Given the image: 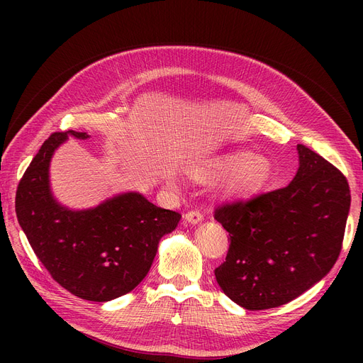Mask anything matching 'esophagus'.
<instances>
[{"label":"esophagus","instance_id":"obj_1","mask_svg":"<svg viewBox=\"0 0 363 363\" xmlns=\"http://www.w3.org/2000/svg\"><path fill=\"white\" fill-rule=\"evenodd\" d=\"M184 221L191 224V225H196L200 224L203 221V213L199 212V211H192V212H188L184 216Z\"/></svg>","mask_w":363,"mask_h":363}]
</instances>
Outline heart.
<instances>
[{
  "label": "heart",
  "mask_w": 363,
  "mask_h": 363,
  "mask_svg": "<svg viewBox=\"0 0 363 363\" xmlns=\"http://www.w3.org/2000/svg\"><path fill=\"white\" fill-rule=\"evenodd\" d=\"M274 163L268 156L252 155L251 151H235L218 159L212 168L194 169L189 172L196 182L225 179L224 194L233 200H250L265 191L274 179ZM169 189H177L172 175L164 179Z\"/></svg>",
  "instance_id": "heart-1"
}]
</instances>
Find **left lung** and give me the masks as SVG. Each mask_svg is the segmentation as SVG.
Here are the masks:
<instances>
[{"label":"left lung","mask_w":363,"mask_h":363,"mask_svg":"<svg viewBox=\"0 0 363 363\" xmlns=\"http://www.w3.org/2000/svg\"><path fill=\"white\" fill-rule=\"evenodd\" d=\"M286 188L216 208L230 236L219 288L248 311L286 304L321 281L340 252L351 195L345 177L313 150L296 145Z\"/></svg>","instance_id":"left-lung-1"}]
</instances>
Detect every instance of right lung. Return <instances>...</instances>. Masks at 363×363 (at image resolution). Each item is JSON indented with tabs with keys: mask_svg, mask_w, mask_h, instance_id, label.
<instances>
[{
	"mask_svg": "<svg viewBox=\"0 0 363 363\" xmlns=\"http://www.w3.org/2000/svg\"><path fill=\"white\" fill-rule=\"evenodd\" d=\"M83 131L52 133L31 160L16 191V216L28 242L52 279L89 301H111L145 279L160 239L182 215L157 207L136 191L121 192L89 208L62 204L51 189L56 150Z\"/></svg>",
	"mask_w": 363,
	"mask_h": 363,
	"instance_id": "right-lung-1",
	"label": "right lung"
}]
</instances>
